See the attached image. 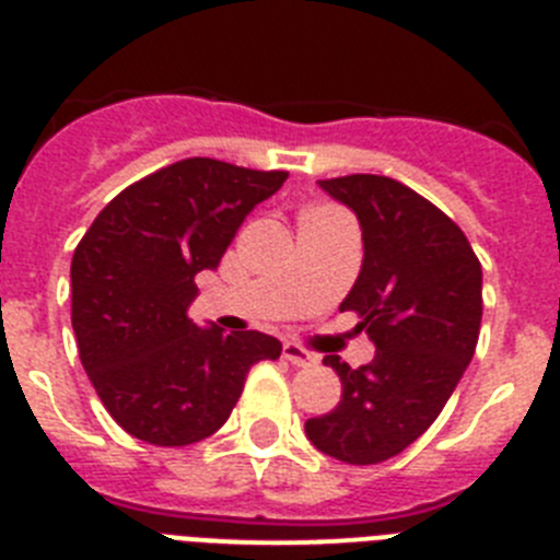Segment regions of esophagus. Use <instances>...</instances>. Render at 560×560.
<instances>
[{
  "instance_id": "34e87169",
  "label": "esophagus",
  "mask_w": 560,
  "mask_h": 560,
  "mask_svg": "<svg viewBox=\"0 0 560 560\" xmlns=\"http://www.w3.org/2000/svg\"><path fill=\"white\" fill-rule=\"evenodd\" d=\"M283 355L294 364V368H311V364H316V355L308 353V350H305L303 345H296V341H285Z\"/></svg>"
}]
</instances>
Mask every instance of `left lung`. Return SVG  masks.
<instances>
[{
  "label": "left lung",
  "mask_w": 560,
  "mask_h": 560,
  "mask_svg": "<svg viewBox=\"0 0 560 560\" xmlns=\"http://www.w3.org/2000/svg\"><path fill=\"white\" fill-rule=\"evenodd\" d=\"M319 187L359 219L364 260L339 311L359 314L375 355L359 370L325 355L341 400L305 420V434L328 457L375 465L432 427L471 364L482 266L446 212L389 176L353 173Z\"/></svg>",
  "instance_id": "left-lung-1"
}]
</instances>
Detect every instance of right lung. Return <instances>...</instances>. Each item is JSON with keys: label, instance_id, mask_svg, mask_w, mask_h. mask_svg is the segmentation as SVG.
Here are the masks:
<instances>
[{"label": "right lung", "instance_id": "1", "mask_svg": "<svg viewBox=\"0 0 560 560\" xmlns=\"http://www.w3.org/2000/svg\"><path fill=\"white\" fill-rule=\"evenodd\" d=\"M285 171L192 156L117 192L72 255V330L103 407L131 438L190 446L219 432L252 364L283 345L260 330L199 328L196 275L215 269L237 226Z\"/></svg>", "mask_w": 560, "mask_h": 560}]
</instances>
